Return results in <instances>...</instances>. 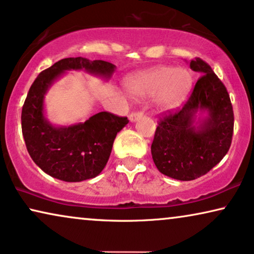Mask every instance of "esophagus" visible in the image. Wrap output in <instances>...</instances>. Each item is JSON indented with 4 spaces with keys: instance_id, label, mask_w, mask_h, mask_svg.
<instances>
[{
    "instance_id": "esophagus-1",
    "label": "esophagus",
    "mask_w": 254,
    "mask_h": 254,
    "mask_svg": "<svg viewBox=\"0 0 254 254\" xmlns=\"http://www.w3.org/2000/svg\"><path fill=\"white\" fill-rule=\"evenodd\" d=\"M141 117H142L141 112H133V113L129 114V117H128V118H129L130 123H135V121H137Z\"/></svg>"
}]
</instances>
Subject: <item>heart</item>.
<instances>
[{
  "instance_id": "1",
  "label": "heart",
  "mask_w": 254,
  "mask_h": 254,
  "mask_svg": "<svg viewBox=\"0 0 254 254\" xmlns=\"http://www.w3.org/2000/svg\"><path fill=\"white\" fill-rule=\"evenodd\" d=\"M193 85L192 74L186 68L161 65L129 76L127 91L134 98L156 96V107L161 112H172L183 105Z\"/></svg>"
}]
</instances>
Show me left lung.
<instances>
[{
  "label": "left lung",
  "instance_id": "left-lung-1",
  "mask_svg": "<svg viewBox=\"0 0 254 254\" xmlns=\"http://www.w3.org/2000/svg\"><path fill=\"white\" fill-rule=\"evenodd\" d=\"M190 67L200 75L192 95L182 110L159 121L151 144L158 171L183 182L199 178L217 165L234 133V111L223 83L199 58Z\"/></svg>",
  "mask_w": 254,
  "mask_h": 254
}]
</instances>
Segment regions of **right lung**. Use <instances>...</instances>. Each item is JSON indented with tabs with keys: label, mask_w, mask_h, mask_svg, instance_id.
Wrapping results in <instances>:
<instances>
[{
	"label": "right lung",
	"mask_w": 254,
	"mask_h": 254,
	"mask_svg": "<svg viewBox=\"0 0 254 254\" xmlns=\"http://www.w3.org/2000/svg\"><path fill=\"white\" fill-rule=\"evenodd\" d=\"M109 81L116 71L110 62L67 58L41 71L31 85L22 110V131L33 162L48 176L78 183L95 178L105 168L117 134L127 118L99 112L84 123L67 126L52 124L45 112V96L65 71L82 70Z\"/></svg>",
	"instance_id": "right-lung-1"
}]
</instances>
